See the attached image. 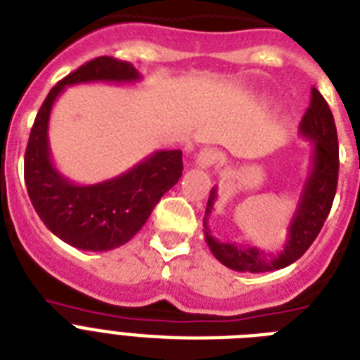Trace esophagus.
Here are the masks:
<instances>
[{"instance_id":"34e87169","label":"esophagus","mask_w":360,"mask_h":360,"mask_svg":"<svg viewBox=\"0 0 360 360\" xmlns=\"http://www.w3.org/2000/svg\"><path fill=\"white\" fill-rule=\"evenodd\" d=\"M220 160V153L214 151V149H202V151L196 155V166L200 168H211L213 164H217Z\"/></svg>"}]
</instances>
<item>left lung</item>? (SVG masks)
<instances>
[{"label":"left lung","instance_id":"1","mask_svg":"<svg viewBox=\"0 0 360 360\" xmlns=\"http://www.w3.org/2000/svg\"><path fill=\"white\" fill-rule=\"evenodd\" d=\"M302 138L312 141L310 169L302 185L301 198L297 202L284 248L276 254L259 250L256 246H243L236 243H222L211 236L207 220L217 202V186L209 194L205 217H203V236L213 256L228 269L239 273H267L284 269L297 262L310 248L314 239L323 228L329 217L333 200L338 185V136H336L335 117L330 114L327 101L314 87L310 108L299 124Z\"/></svg>","mask_w":360,"mask_h":360}]
</instances>
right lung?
Returning a JSON list of instances; mask_svg holds the SVG:
<instances>
[{"label": "right lung", "instance_id": "obj_1", "mask_svg": "<svg viewBox=\"0 0 360 360\" xmlns=\"http://www.w3.org/2000/svg\"><path fill=\"white\" fill-rule=\"evenodd\" d=\"M141 75L127 61L91 59L58 82L35 117L24 157L27 194L48 230L67 245L89 252L114 250L129 243L146 224L160 198L183 174L179 149L155 151L124 174L95 185H78L52 162L48 123L56 98L76 84H134Z\"/></svg>", "mask_w": 360, "mask_h": 360}]
</instances>
